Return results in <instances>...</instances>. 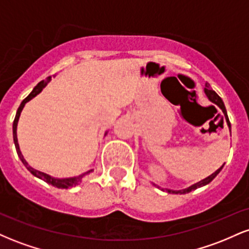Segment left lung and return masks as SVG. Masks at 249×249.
Here are the masks:
<instances>
[{"mask_svg":"<svg viewBox=\"0 0 249 249\" xmlns=\"http://www.w3.org/2000/svg\"><path fill=\"white\" fill-rule=\"evenodd\" d=\"M204 92H205V95H206V97L208 98V101L212 102L213 104H215L216 107H218L220 108V110L222 111V113H224V116H225L226 122H227L228 127H230V130H231V123H230V119H228L227 111H226L225 104H224V102H222V99L220 98L218 93H216L215 91H214V90H212V89H211L210 87H208L207 84H206V88L204 89ZM224 165H225V164H224ZM224 165H222L221 167H219L218 170H216L215 172H214V173L211 174V176H208L207 178H205V179L200 180V181L196 182V184H193V185H191V186H188L187 188H184V190H178V191L170 190V188H165V191H166L167 193H172V194H186V193L192 192V191L196 190V188H199V187L206 186L207 184H210V182L212 181V180H213L214 178H215L216 176H218V174L220 173V171H221V170H222V167H224ZM152 185H154V186H157V185H156V184H153V182H152ZM157 187H158V186H157Z\"/></svg>","mask_w":249,"mask_h":249,"instance_id":"left-lung-1","label":"left lung"}]
</instances>
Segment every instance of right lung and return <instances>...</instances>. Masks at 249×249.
<instances>
[{"instance_id":"obj_1","label":"right lung","mask_w":249,"mask_h":249,"mask_svg":"<svg viewBox=\"0 0 249 249\" xmlns=\"http://www.w3.org/2000/svg\"><path fill=\"white\" fill-rule=\"evenodd\" d=\"M50 81V77H48L45 81H42L39 82L38 84L36 85L35 88H34V90L31 91L30 95L27 97V98L23 99V102L21 103V105H19V107L17 108V112H16V116H15V119H14V123H13V136H14V142H15V147H16V152L17 154H18L19 159H21V161L23 162V165L25 167L28 168V171L31 174H34V176L37 177V178L44 180L45 182H48L49 185H53V186H55L57 188H70V187H75L77 186V185H79L81 182L83 181V179L87 177V174H89L91 172V171H88V172L85 173H82L79 174V176H76V177H70V178H55V177L53 176H49V174L44 173V172H41V171H37L35 170V168H33L30 166L29 164H28L27 160L24 159L23 154H22L21 150H19V145H18V141H17V124H18V119H19V116H21V112L22 110H23L24 105L27 104L28 102L31 101V99L34 98V97H36L37 95H38L39 92L44 89L45 87H47V84L49 83ZM107 131L105 132V136H107Z\"/></svg>"}]
</instances>
